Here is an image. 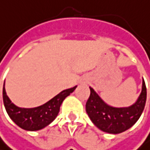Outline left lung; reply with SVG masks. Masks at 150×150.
<instances>
[{"label":"left lung","mask_w":150,"mask_h":150,"mask_svg":"<svg viewBox=\"0 0 150 150\" xmlns=\"http://www.w3.org/2000/svg\"><path fill=\"white\" fill-rule=\"evenodd\" d=\"M91 94L86 102V112L91 122L103 132L121 133L131 128L140 118L147 100V88L144 80L142 90L137 101L128 108H113L107 105L90 87Z\"/></svg>","instance_id":"obj_1"}]
</instances>
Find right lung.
Masks as SVG:
<instances>
[{
  "label": "right lung",
  "mask_w": 150,
  "mask_h": 150,
  "mask_svg": "<svg viewBox=\"0 0 150 150\" xmlns=\"http://www.w3.org/2000/svg\"><path fill=\"white\" fill-rule=\"evenodd\" d=\"M76 86L64 90L45 104L34 108H22L14 105L7 96L3 86L2 97L6 111L11 120L20 128L26 131H37L44 128L54 120L63 100L76 90Z\"/></svg>",
  "instance_id": "obj_1"
}]
</instances>
